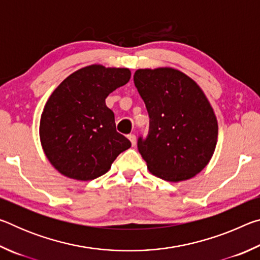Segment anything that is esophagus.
Returning <instances> with one entry per match:
<instances>
[{"label":"esophagus","mask_w":260,"mask_h":260,"mask_svg":"<svg viewBox=\"0 0 260 260\" xmlns=\"http://www.w3.org/2000/svg\"><path fill=\"white\" fill-rule=\"evenodd\" d=\"M127 138H128V140L131 141V143H132V146H135V143H136V138H135V135L134 134H129L128 136H127Z\"/></svg>","instance_id":"esophagus-1"}]
</instances>
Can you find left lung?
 I'll use <instances>...</instances> for the list:
<instances>
[{
  "label": "left lung",
  "instance_id": "8db88e82",
  "mask_svg": "<svg viewBox=\"0 0 260 260\" xmlns=\"http://www.w3.org/2000/svg\"><path fill=\"white\" fill-rule=\"evenodd\" d=\"M134 83L146 103L150 127L138 148L148 170L162 180L184 181L213 156L218 121L201 87L172 68L140 69Z\"/></svg>",
  "mask_w": 260,
  "mask_h": 260
}]
</instances>
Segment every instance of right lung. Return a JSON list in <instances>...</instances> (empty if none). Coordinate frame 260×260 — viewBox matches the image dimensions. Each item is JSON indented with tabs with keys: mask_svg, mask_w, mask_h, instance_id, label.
I'll return each instance as SVG.
<instances>
[{
	"mask_svg": "<svg viewBox=\"0 0 260 260\" xmlns=\"http://www.w3.org/2000/svg\"><path fill=\"white\" fill-rule=\"evenodd\" d=\"M129 79V69L93 64L70 74L52 91L41 114L40 141L60 174L80 181L96 179L131 147L105 104Z\"/></svg>",
	"mask_w": 260,
	"mask_h": 260,
	"instance_id": "add662e5",
	"label": "right lung"
}]
</instances>
